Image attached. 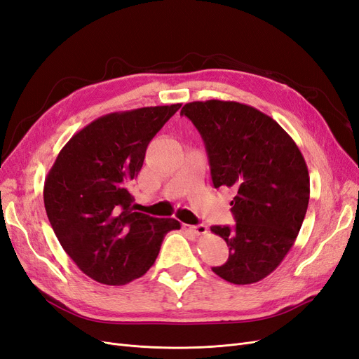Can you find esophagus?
Here are the masks:
<instances>
[{"mask_svg":"<svg viewBox=\"0 0 359 359\" xmlns=\"http://www.w3.org/2000/svg\"><path fill=\"white\" fill-rule=\"evenodd\" d=\"M182 227H184V229H186V231L194 233L196 236L206 233V226H205V224H196V226H193V224H182Z\"/></svg>","mask_w":359,"mask_h":359,"instance_id":"34e87169","label":"esophagus"}]
</instances>
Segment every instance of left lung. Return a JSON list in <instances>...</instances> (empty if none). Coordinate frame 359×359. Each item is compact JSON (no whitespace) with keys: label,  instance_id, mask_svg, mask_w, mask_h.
I'll return each instance as SVG.
<instances>
[{"label":"left lung","instance_id":"obj_1","mask_svg":"<svg viewBox=\"0 0 359 359\" xmlns=\"http://www.w3.org/2000/svg\"><path fill=\"white\" fill-rule=\"evenodd\" d=\"M199 130L215 189L235 191V226H212L229 247L214 273L233 285H252L281 264L307 212L310 177L299 148L273 118L238 102L182 106Z\"/></svg>","mask_w":359,"mask_h":359}]
</instances>
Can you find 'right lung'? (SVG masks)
Listing matches in <instances>:
<instances>
[{
  "instance_id": "add662e5",
  "label": "right lung",
  "mask_w": 359,
  "mask_h": 359,
  "mask_svg": "<svg viewBox=\"0 0 359 359\" xmlns=\"http://www.w3.org/2000/svg\"><path fill=\"white\" fill-rule=\"evenodd\" d=\"M181 107H140L97 118L64 145L43 199L61 247L83 274L119 286L154 265L163 238L181 224L132 210L128 189L158 130Z\"/></svg>"
}]
</instances>
